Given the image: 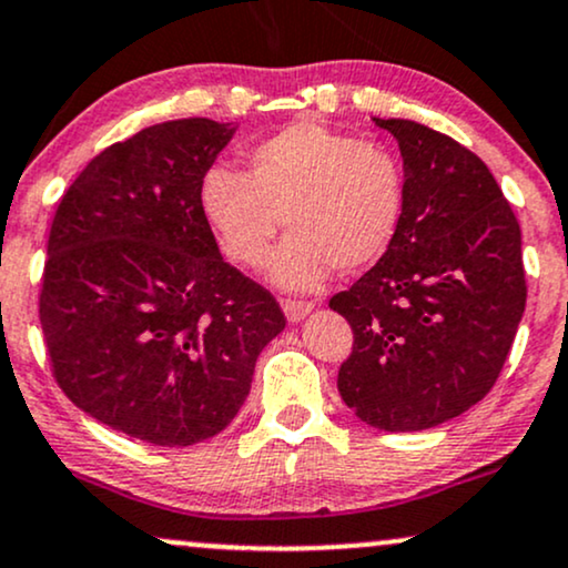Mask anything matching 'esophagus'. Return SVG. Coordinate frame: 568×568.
<instances>
[{
	"label": "esophagus",
	"instance_id": "esophagus-1",
	"mask_svg": "<svg viewBox=\"0 0 568 568\" xmlns=\"http://www.w3.org/2000/svg\"><path fill=\"white\" fill-rule=\"evenodd\" d=\"M280 306H283V312H285V317H288V322H301L314 308L312 304H308V301H296V298H285Z\"/></svg>",
	"mask_w": 568,
	"mask_h": 568
}]
</instances>
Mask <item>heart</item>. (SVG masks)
Listing matches in <instances>:
<instances>
[{"instance_id": "b5f03b06", "label": "heart", "mask_w": 568, "mask_h": 568, "mask_svg": "<svg viewBox=\"0 0 568 568\" xmlns=\"http://www.w3.org/2000/svg\"><path fill=\"white\" fill-rule=\"evenodd\" d=\"M248 172L214 164L201 178V212L225 256L256 267L280 225L293 233L270 260L280 288L312 291L337 267L377 264L404 217V170L383 143L317 120H293L248 149Z\"/></svg>"}]
</instances>
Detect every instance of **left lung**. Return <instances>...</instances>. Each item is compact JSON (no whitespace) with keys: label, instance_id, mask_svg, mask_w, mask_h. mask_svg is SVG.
Listing matches in <instances>:
<instances>
[{"label":"left lung","instance_id":"1","mask_svg":"<svg viewBox=\"0 0 568 568\" xmlns=\"http://www.w3.org/2000/svg\"><path fill=\"white\" fill-rule=\"evenodd\" d=\"M375 125L404 156V217L383 260L329 298L354 329L337 390L369 427L416 433L483 400L504 369L527 304L521 231L475 152L414 120Z\"/></svg>","mask_w":568,"mask_h":568}]
</instances>
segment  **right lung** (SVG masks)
<instances>
[{
    "label": "right lung",
    "mask_w": 568,
    "mask_h": 568,
    "mask_svg": "<svg viewBox=\"0 0 568 568\" xmlns=\"http://www.w3.org/2000/svg\"><path fill=\"white\" fill-rule=\"evenodd\" d=\"M233 133L189 118L112 143L49 231L39 320L57 385L102 425L164 448L231 425L285 327L272 293L222 260L201 212V178Z\"/></svg>",
    "instance_id": "add662e5"
}]
</instances>
